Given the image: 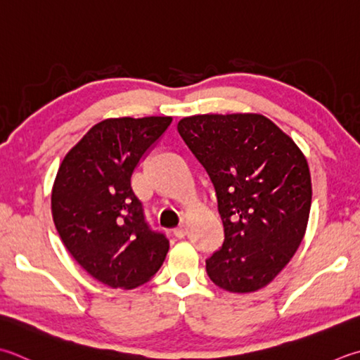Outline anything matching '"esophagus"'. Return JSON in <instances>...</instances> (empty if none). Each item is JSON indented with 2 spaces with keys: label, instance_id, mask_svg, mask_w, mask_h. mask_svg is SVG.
<instances>
[{
  "label": "esophagus",
  "instance_id": "1",
  "mask_svg": "<svg viewBox=\"0 0 360 360\" xmlns=\"http://www.w3.org/2000/svg\"><path fill=\"white\" fill-rule=\"evenodd\" d=\"M173 234H174V237H178V238L186 237V234H187V229H186L184 224H181V226L176 228V229L173 231Z\"/></svg>",
  "mask_w": 360,
  "mask_h": 360
}]
</instances>
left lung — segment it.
Wrapping results in <instances>:
<instances>
[{"label":"left lung","instance_id":"obj_1","mask_svg":"<svg viewBox=\"0 0 360 360\" xmlns=\"http://www.w3.org/2000/svg\"><path fill=\"white\" fill-rule=\"evenodd\" d=\"M212 181L224 240L206 259L210 281L250 293L278 276L304 237L311 173L293 140L259 114H204L178 123Z\"/></svg>","mask_w":360,"mask_h":360}]
</instances>
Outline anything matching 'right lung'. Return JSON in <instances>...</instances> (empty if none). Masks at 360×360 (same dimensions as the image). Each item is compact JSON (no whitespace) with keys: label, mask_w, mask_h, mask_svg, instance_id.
<instances>
[{"label":"right lung","mask_w":360,"mask_h":360,"mask_svg":"<svg viewBox=\"0 0 360 360\" xmlns=\"http://www.w3.org/2000/svg\"><path fill=\"white\" fill-rule=\"evenodd\" d=\"M172 117L109 118L68 151L56 176L53 220L70 255L112 288H136L158 273L168 238L151 229L131 176Z\"/></svg>","instance_id":"right-lung-1"}]
</instances>
